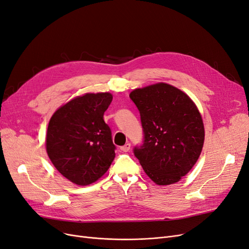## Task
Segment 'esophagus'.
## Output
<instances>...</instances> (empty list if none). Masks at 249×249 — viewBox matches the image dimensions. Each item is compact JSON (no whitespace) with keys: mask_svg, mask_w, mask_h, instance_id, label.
Here are the masks:
<instances>
[{"mask_svg":"<svg viewBox=\"0 0 249 249\" xmlns=\"http://www.w3.org/2000/svg\"><path fill=\"white\" fill-rule=\"evenodd\" d=\"M130 148H131V143H125L124 145V146H122L121 147V150L122 151H124V152H127L128 150H130Z\"/></svg>","mask_w":249,"mask_h":249,"instance_id":"obj_1","label":"esophagus"}]
</instances>
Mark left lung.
Here are the masks:
<instances>
[{
  "mask_svg": "<svg viewBox=\"0 0 249 249\" xmlns=\"http://www.w3.org/2000/svg\"><path fill=\"white\" fill-rule=\"evenodd\" d=\"M140 112L143 141L135 157L159 185L179 181L198 160L204 144V124L198 108L183 91L157 83L130 93Z\"/></svg>",
  "mask_w": 249,
  "mask_h": 249,
  "instance_id": "1",
  "label": "left lung"
}]
</instances>
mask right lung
I'll return each mask as SVG.
<instances>
[{"label":"right lung","mask_w":249,"mask_h":249,"mask_svg":"<svg viewBox=\"0 0 249 249\" xmlns=\"http://www.w3.org/2000/svg\"><path fill=\"white\" fill-rule=\"evenodd\" d=\"M112 102L109 92L87 93L57 109L47 127L46 150L56 170L78 185L104 175L116 146L104 112Z\"/></svg>","instance_id":"1"}]
</instances>
